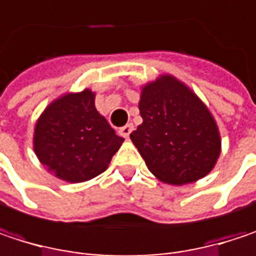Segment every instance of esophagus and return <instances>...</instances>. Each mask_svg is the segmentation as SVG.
Returning a JSON list of instances; mask_svg holds the SVG:
<instances>
[{
	"label": "esophagus",
	"instance_id": "esophagus-1",
	"mask_svg": "<svg viewBox=\"0 0 256 256\" xmlns=\"http://www.w3.org/2000/svg\"><path fill=\"white\" fill-rule=\"evenodd\" d=\"M132 130H133V124H126L124 128H122L118 130V133H120L123 138H128V134L132 133Z\"/></svg>",
	"mask_w": 256,
	"mask_h": 256
}]
</instances>
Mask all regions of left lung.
Here are the masks:
<instances>
[{"mask_svg":"<svg viewBox=\"0 0 256 256\" xmlns=\"http://www.w3.org/2000/svg\"><path fill=\"white\" fill-rule=\"evenodd\" d=\"M142 124L130 139L150 172L164 184L204 178L221 154V134L206 104L180 80L163 74L140 87Z\"/></svg>","mask_w":256,"mask_h":256,"instance_id":"left-lung-1","label":"left lung"}]
</instances>
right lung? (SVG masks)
<instances>
[{
    "label": "right lung",
    "instance_id": "add662e5",
    "mask_svg": "<svg viewBox=\"0 0 256 256\" xmlns=\"http://www.w3.org/2000/svg\"><path fill=\"white\" fill-rule=\"evenodd\" d=\"M96 93L84 88L52 100L34 128V151L53 176L77 184L104 174L123 138L94 106Z\"/></svg>",
    "mask_w": 256,
    "mask_h": 256
}]
</instances>
